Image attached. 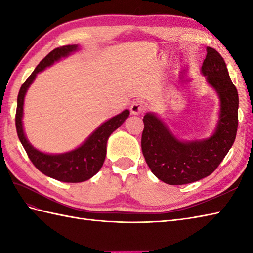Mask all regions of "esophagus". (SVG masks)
<instances>
[{
    "label": "esophagus",
    "instance_id": "obj_1",
    "mask_svg": "<svg viewBox=\"0 0 253 253\" xmlns=\"http://www.w3.org/2000/svg\"><path fill=\"white\" fill-rule=\"evenodd\" d=\"M144 111H146V105H144L142 101L136 100L132 102V104L130 106V112L132 113V114H135V115L141 114V113H143Z\"/></svg>",
    "mask_w": 253,
    "mask_h": 253
}]
</instances>
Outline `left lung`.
I'll list each match as a JSON object with an SVG mask.
<instances>
[{
	"label": "left lung",
	"instance_id": "1",
	"mask_svg": "<svg viewBox=\"0 0 253 253\" xmlns=\"http://www.w3.org/2000/svg\"><path fill=\"white\" fill-rule=\"evenodd\" d=\"M201 73L221 101L218 122L211 137L181 141L153 114L143 117L141 149L152 173L169 185H185L211 175L232 148L238 127V92L226 64L213 47H207Z\"/></svg>",
	"mask_w": 253,
	"mask_h": 253
}]
</instances>
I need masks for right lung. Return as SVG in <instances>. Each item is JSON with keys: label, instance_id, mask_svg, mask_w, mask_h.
I'll use <instances>...</instances> for the list:
<instances>
[{"label": "right lung", "instance_id": "right-lung-1", "mask_svg": "<svg viewBox=\"0 0 253 253\" xmlns=\"http://www.w3.org/2000/svg\"><path fill=\"white\" fill-rule=\"evenodd\" d=\"M77 50V44L56 47L39 63V65L35 68V71L20 87L15 117L18 138L32 164L41 173L63 182L85 181L98 173L105 160L107 139L111 136V133L116 130L129 116V111L125 110L121 114L110 118L109 121L96 128L92 135H90L82 146L66 153L46 154L32 147L27 140L24 132L23 121H21L24 114V100L27 90L35 80L37 74L51 66L62 57H66Z\"/></svg>", "mask_w": 253, "mask_h": 253}]
</instances>
